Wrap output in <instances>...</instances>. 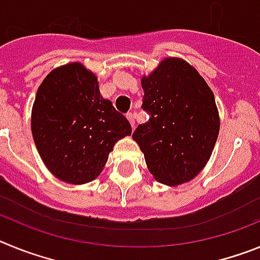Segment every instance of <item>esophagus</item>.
Listing matches in <instances>:
<instances>
[{
    "instance_id": "obj_1",
    "label": "esophagus",
    "mask_w": 260,
    "mask_h": 260,
    "mask_svg": "<svg viewBox=\"0 0 260 260\" xmlns=\"http://www.w3.org/2000/svg\"><path fill=\"white\" fill-rule=\"evenodd\" d=\"M126 117H127L128 122H130V125H132V127L134 128V127H135V114L133 113V112H128V113L126 114Z\"/></svg>"
}]
</instances>
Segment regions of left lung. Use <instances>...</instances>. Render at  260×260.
<instances>
[{
  "label": "left lung",
  "instance_id": "1",
  "mask_svg": "<svg viewBox=\"0 0 260 260\" xmlns=\"http://www.w3.org/2000/svg\"><path fill=\"white\" fill-rule=\"evenodd\" d=\"M142 109L150 119L138 125L134 141L158 182L181 185L207 164L219 135L215 96L187 62L167 58L142 78Z\"/></svg>",
  "mask_w": 260,
  "mask_h": 260
}]
</instances>
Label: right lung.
I'll return each mask as SVG.
<instances>
[{
  "label": "right lung",
  "mask_w": 260,
  "mask_h": 260,
  "mask_svg": "<svg viewBox=\"0 0 260 260\" xmlns=\"http://www.w3.org/2000/svg\"><path fill=\"white\" fill-rule=\"evenodd\" d=\"M31 128L48 169L75 185L95 180L114 143L132 134L127 118L102 98L95 74L78 62L54 69L43 80Z\"/></svg>",
  "instance_id": "right-lung-1"
}]
</instances>
